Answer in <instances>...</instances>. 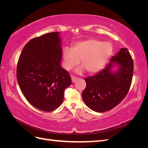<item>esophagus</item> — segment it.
Here are the masks:
<instances>
[{"label":"esophagus","mask_w":148,"mask_h":148,"mask_svg":"<svg viewBox=\"0 0 148 148\" xmlns=\"http://www.w3.org/2000/svg\"><path fill=\"white\" fill-rule=\"evenodd\" d=\"M78 79V78L74 77V76H71V82H72L73 83L76 82Z\"/></svg>","instance_id":"obj_1"}]
</instances>
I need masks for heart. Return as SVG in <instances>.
I'll list each match as a JSON object with an SVG mask.
<instances>
[{"instance_id": "b5f03b06", "label": "heart", "mask_w": 148, "mask_h": 148, "mask_svg": "<svg viewBox=\"0 0 148 148\" xmlns=\"http://www.w3.org/2000/svg\"><path fill=\"white\" fill-rule=\"evenodd\" d=\"M112 51L110 43L89 39L76 43L72 49L65 47L64 49L63 65L65 70H70L81 60L83 67L78 69L77 72H82L84 69L88 73H95L102 68Z\"/></svg>"}]
</instances>
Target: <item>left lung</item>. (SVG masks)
<instances>
[{"label":"left lung","instance_id":"left-lung-1","mask_svg":"<svg viewBox=\"0 0 148 148\" xmlns=\"http://www.w3.org/2000/svg\"><path fill=\"white\" fill-rule=\"evenodd\" d=\"M119 66L117 73L111 67ZM133 61L127 48H122L113 56L106 68L92 77L85 78L86 86L82 92L86 105L97 112H104L117 106L126 96L132 82Z\"/></svg>","mask_w":148,"mask_h":148}]
</instances>
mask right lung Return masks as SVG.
Listing matches in <instances>:
<instances>
[{"mask_svg": "<svg viewBox=\"0 0 148 148\" xmlns=\"http://www.w3.org/2000/svg\"><path fill=\"white\" fill-rule=\"evenodd\" d=\"M59 32L34 38L26 44L17 63L16 78L26 99L44 112L57 109L65 89L71 83L69 72L60 66L62 56Z\"/></svg>", "mask_w": 148, "mask_h": 148, "instance_id": "obj_1", "label": "right lung"}]
</instances>
